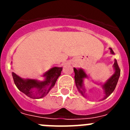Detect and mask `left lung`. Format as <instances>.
I'll use <instances>...</instances> for the list:
<instances>
[{
  "mask_svg": "<svg viewBox=\"0 0 130 130\" xmlns=\"http://www.w3.org/2000/svg\"><path fill=\"white\" fill-rule=\"evenodd\" d=\"M110 50H111V53L115 54L111 48H110ZM114 68L115 70V73L103 85V88H104V91H105V98H107L108 96H109L111 94V93L114 91L120 75V70L119 68V66L118 64H117V62L116 60H115ZM73 70H74V72H75V81L77 88L79 92L81 93L83 96H85V89H84L83 87V78L87 77V75H86V73L84 72V71L82 69L77 70L76 68H74Z\"/></svg>",
  "mask_w": 130,
  "mask_h": 130,
  "instance_id": "8db88e82",
  "label": "left lung"
}]
</instances>
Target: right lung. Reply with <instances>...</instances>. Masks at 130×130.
Here are the masks:
<instances>
[{
    "label": "right lung",
    "instance_id": "right-lung-1",
    "mask_svg": "<svg viewBox=\"0 0 130 130\" xmlns=\"http://www.w3.org/2000/svg\"><path fill=\"white\" fill-rule=\"evenodd\" d=\"M62 70V68H53L45 73V80L42 82L34 79H23L13 72L12 76L15 85L20 91L31 98H42L54 87ZM34 88L37 90L36 93L34 92Z\"/></svg>",
    "mask_w": 130,
    "mask_h": 130
}]
</instances>
